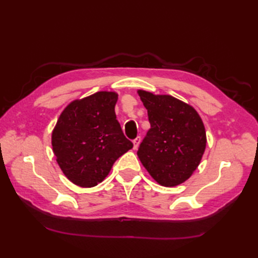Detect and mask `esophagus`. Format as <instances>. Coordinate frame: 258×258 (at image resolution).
Segmentation results:
<instances>
[{
    "label": "esophagus",
    "mask_w": 258,
    "mask_h": 258,
    "mask_svg": "<svg viewBox=\"0 0 258 258\" xmlns=\"http://www.w3.org/2000/svg\"><path fill=\"white\" fill-rule=\"evenodd\" d=\"M140 143H141V138H140V136H138V138H136L135 140H133V144H134V149H135V150L138 149Z\"/></svg>",
    "instance_id": "1"
}]
</instances>
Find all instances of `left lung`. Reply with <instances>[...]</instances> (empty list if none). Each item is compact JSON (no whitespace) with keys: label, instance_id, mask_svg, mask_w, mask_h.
I'll return each mask as SVG.
<instances>
[{"label":"left lung","instance_id":"obj_1","mask_svg":"<svg viewBox=\"0 0 258 258\" xmlns=\"http://www.w3.org/2000/svg\"><path fill=\"white\" fill-rule=\"evenodd\" d=\"M147 109L151 128L138 155L147 172L166 187L184 183L200 165L206 147V133L200 115L169 95L139 91Z\"/></svg>","mask_w":258,"mask_h":258}]
</instances>
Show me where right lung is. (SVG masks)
<instances>
[{
  "label": "right lung",
  "mask_w": 258,
  "mask_h": 258,
  "mask_svg": "<svg viewBox=\"0 0 258 258\" xmlns=\"http://www.w3.org/2000/svg\"><path fill=\"white\" fill-rule=\"evenodd\" d=\"M116 93L97 92L69 104L59 115L52 133L53 152L75 185L96 186L115 161L133 147L116 119Z\"/></svg>",
  "instance_id": "add662e5"
}]
</instances>
